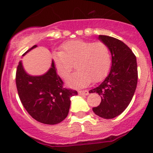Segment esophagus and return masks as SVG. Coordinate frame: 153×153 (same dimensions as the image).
Here are the masks:
<instances>
[{
	"label": "esophagus",
	"instance_id": "1",
	"mask_svg": "<svg viewBox=\"0 0 153 153\" xmlns=\"http://www.w3.org/2000/svg\"><path fill=\"white\" fill-rule=\"evenodd\" d=\"M78 94H81V95H88L89 92L87 90L85 91H78Z\"/></svg>",
	"mask_w": 153,
	"mask_h": 153
}]
</instances>
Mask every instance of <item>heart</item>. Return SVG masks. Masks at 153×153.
<instances>
[{"instance_id": "b5f03b06", "label": "heart", "mask_w": 153, "mask_h": 153, "mask_svg": "<svg viewBox=\"0 0 153 153\" xmlns=\"http://www.w3.org/2000/svg\"><path fill=\"white\" fill-rule=\"evenodd\" d=\"M53 60L58 74L66 78L74 68H78L67 79V85L75 88L87 86L105 78L111 65L109 47L101 42L70 40L61 46V52L54 53Z\"/></svg>"}]
</instances>
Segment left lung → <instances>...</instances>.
I'll return each instance as SVG.
<instances>
[{
	"instance_id": "1",
	"label": "left lung",
	"mask_w": 153,
	"mask_h": 153,
	"mask_svg": "<svg viewBox=\"0 0 153 153\" xmlns=\"http://www.w3.org/2000/svg\"><path fill=\"white\" fill-rule=\"evenodd\" d=\"M99 39L109 47L112 65L104 82L89 93L101 97L100 104L92 109L94 114L112 119L122 114L133 98L138 79L137 58L124 42L116 38L100 35Z\"/></svg>"
}]
</instances>
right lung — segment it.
Segmentation results:
<instances>
[{
  "label": "right lung",
  "instance_id": "1",
  "mask_svg": "<svg viewBox=\"0 0 153 153\" xmlns=\"http://www.w3.org/2000/svg\"><path fill=\"white\" fill-rule=\"evenodd\" d=\"M36 47L33 46L26 52ZM16 85L19 97L26 111L42 123H59L68 116L71 97L77 95L75 90L63 87L62 80L56 72L53 60L49 71L40 76H31L19 62L16 72Z\"/></svg>",
  "mask_w": 153,
  "mask_h": 153
}]
</instances>
